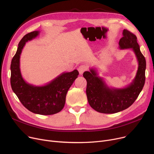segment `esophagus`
<instances>
[{"label": "esophagus", "mask_w": 154, "mask_h": 154, "mask_svg": "<svg viewBox=\"0 0 154 154\" xmlns=\"http://www.w3.org/2000/svg\"><path fill=\"white\" fill-rule=\"evenodd\" d=\"M87 69V67L85 65H82V66H80L79 68H78V70L79 72V74L80 75H82L83 73Z\"/></svg>", "instance_id": "34e87169"}]
</instances>
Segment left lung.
<instances>
[{
	"label": "left lung",
	"instance_id": "1",
	"mask_svg": "<svg viewBox=\"0 0 154 154\" xmlns=\"http://www.w3.org/2000/svg\"><path fill=\"white\" fill-rule=\"evenodd\" d=\"M122 35L119 42V48L132 50L138 62V70L132 82L124 88L110 87L99 76L95 68H91L83 74L87 80L88 103L95 110L103 114H114L130 107L138 97L145 84L146 61L140 52L137 37L126 29H124Z\"/></svg>",
	"mask_w": 154,
	"mask_h": 154
}]
</instances>
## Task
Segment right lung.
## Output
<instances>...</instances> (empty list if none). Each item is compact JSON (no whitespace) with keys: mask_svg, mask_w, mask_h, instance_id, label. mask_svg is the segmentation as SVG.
Listing matches in <instances>:
<instances>
[{"mask_svg":"<svg viewBox=\"0 0 154 154\" xmlns=\"http://www.w3.org/2000/svg\"><path fill=\"white\" fill-rule=\"evenodd\" d=\"M39 32L38 30L30 32L24 35L20 41L11 62V84L14 92L29 111L40 115H53L63 108L67 91L78 77L79 72L74 70L70 72H63L49 83L42 86H35L26 82L20 72V54L26 42L35 38Z\"/></svg>","mask_w":154,"mask_h":154,"instance_id":"1","label":"right lung"}]
</instances>
